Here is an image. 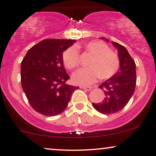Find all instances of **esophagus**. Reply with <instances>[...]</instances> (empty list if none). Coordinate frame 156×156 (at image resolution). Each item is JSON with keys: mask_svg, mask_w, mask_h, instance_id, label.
I'll use <instances>...</instances> for the list:
<instances>
[{"mask_svg": "<svg viewBox=\"0 0 156 156\" xmlns=\"http://www.w3.org/2000/svg\"><path fill=\"white\" fill-rule=\"evenodd\" d=\"M80 89H83L86 91H91L92 89V87H89V86H80Z\"/></svg>", "mask_w": 156, "mask_h": 156, "instance_id": "1", "label": "esophagus"}]
</instances>
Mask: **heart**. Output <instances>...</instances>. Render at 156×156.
Here are the masks:
<instances>
[{
	"mask_svg": "<svg viewBox=\"0 0 156 156\" xmlns=\"http://www.w3.org/2000/svg\"><path fill=\"white\" fill-rule=\"evenodd\" d=\"M80 48V46H77ZM71 46L63 53V62L67 68L73 70L79 65V51ZM83 48L92 56L88 64L89 67L80 69L73 75L75 83L88 86L94 83L99 76L102 79L111 78L119 70L120 61L118 55L110 50L108 45L100 41H93L84 44Z\"/></svg>",
	"mask_w": 156,
	"mask_h": 156,
	"instance_id": "1",
	"label": "heart"
}]
</instances>
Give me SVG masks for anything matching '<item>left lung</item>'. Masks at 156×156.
I'll list each match as a JSON object with an SVG mask.
<instances>
[{
  "label": "left lung",
  "mask_w": 156,
  "mask_h": 156,
  "mask_svg": "<svg viewBox=\"0 0 156 156\" xmlns=\"http://www.w3.org/2000/svg\"><path fill=\"white\" fill-rule=\"evenodd\" d=\"M101 39L109 42L108 39L103 37ZM111 43L119 52L120 68L113 76L99 86L105 95L102 102L92 103L95 110L105 115L119 112L126 105L134 94L136 82L134 60L124 46L114 41Z\"/></svg>",
  "instance_id": "8db88e82"
}]
</instances>
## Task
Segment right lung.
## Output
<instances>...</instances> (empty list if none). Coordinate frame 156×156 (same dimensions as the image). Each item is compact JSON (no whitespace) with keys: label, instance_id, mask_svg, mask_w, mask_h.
I'll list each match as a JSON object with an SVG mask.
<instances>
[{"label":"right lung","instance_id":"add662e5","mask_svg":"<svg viewBox=\"0 0 156 156\" xmlns=\"http://www.w3.org/2000/svg\"><path fill=\"white\" fill-rule=\"evenodd\" d=\"M76 40L46 39L30 48L21 62V83L28 102L46 116L59 115L79 87L66 84L70 76L63 64V52Z\"/></svg>","mask_w":156,"mask_h":156}]
</instances>
